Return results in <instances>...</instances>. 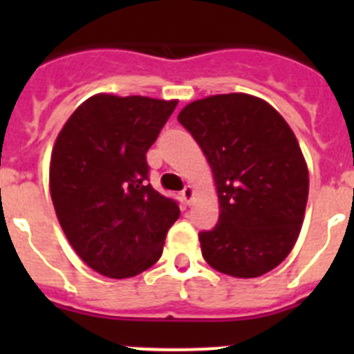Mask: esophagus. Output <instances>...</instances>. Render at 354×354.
I'll return each mask as SVG.
<instances>
[{
  "label": "esophagus",
  "mask_w": 354,
  "mask_h": 354,
  "mask_svg": "<svg viewBox=\"0 0 354 354\" xmlns=\"http://www.w3.org/2000/svg\"><path fill=\"white\" fill-rule=\"evenodd\" d=\"M180 196H183V200L186 202V204H192L193 196H195V189H193L192 186H186L183 192H180Z\"/></svg>",
  "instance_id": "1"
}]
</instances>
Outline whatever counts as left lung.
Listing matches in <instances>:
<instances>
[{
    "instance_id": "8db88e82",
    "label": "left lung",
    "mask_w": 354,
    "mask_h": 354,
    "mask_svg": "<svg viewBox=\"0 0 354 354\" xmlns=\"http://www.w3.org/2000/svg\"><path fill=\"white\" fill-rule=\"evenodd\" d=\"M177 120L207 158L220 220L198 234L205 262L220 273L255 278L292 250L308 198L299 143L273 106L248 93L189 102Z\"/></svg>"
}]
</instances>
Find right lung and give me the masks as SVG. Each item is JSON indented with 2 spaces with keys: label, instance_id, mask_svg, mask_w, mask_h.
<instances>
[{
  "label": "right lung",
  "instance_id": "add662e5",
  "mask_svg": "<svg viewBox=\"0 0 354 354\" xmlns=\"http://www.w3.org/2000/svg\"><path fill=\"white\" fill-rule=\"evenodd\" d=\"M177 101L97 93L65 122L49 167L56 216L83 262L129 278L159 261L180 211L149 184L147 150Z\"/></svg>",
  "mask_w": 354,
  "mask_h": 354
}]
</instances>
